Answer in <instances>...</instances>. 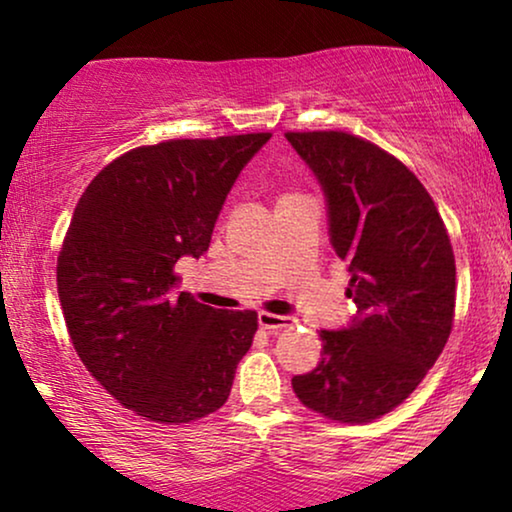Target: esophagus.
I'll return each instance as SVG.
<instances>
[{
  "mask_svg": "<svg viewBox=\"0 0 512 512\" xmlns=\"http://www.w3.org/2000/svg\"><path fill=\"white\" fill-rule=\"evenodd\" d=\"M293 324H296V319L284 317V314H270V312L258 314V326L265 328V331H270V333L284 331V328H291Z\"/></svg>",
  "mask_w": 512,
  "mask_h": 512,
  "instance_id": "1",
  "label": "esophagus"
}]
</instances>
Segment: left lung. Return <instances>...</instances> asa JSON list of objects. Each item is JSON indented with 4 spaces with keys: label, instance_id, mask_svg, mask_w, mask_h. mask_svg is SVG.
<instances>
[{
    "label": "left lung",
    "instance_id": "8db88e82",
    "mask_svg": "<svg viewBox=\"0 0 512 512\" xmlns=\"http://www.w3.org/2000/svg\"><path fill=\"white\" fill-rule=\"evenodd\" d=\"M326 198L331 247L347 263L345 328L319 331L317 368L291 380L310 410L361 424L401 405L443 352L457 268L431 195L401 160L347 132H286Z\"/></svg>",
    "mask_w": 512,
    "mask_h": 512
}]
</instances>
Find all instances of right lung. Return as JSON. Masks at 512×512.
<instances>
[{
    "instance_id": "right-lung-1",
    "label": "right lung",
    "mask_w": 512,
    "mask_h": 512,
    "mask_svg": "<svg viewBox=\"0 0 512 512\" xmlns=\"http://www.w3.org/2000/svg\"><path fill=\"white\" fill-rule=\"evenodd\" d=\"M270 132L172 139L109 163L76 202L58 258L69 338L90 375L151 422L186 424L228 401L258 317L177 291L244 165Z\"/></svg>"
}]
</instances>
